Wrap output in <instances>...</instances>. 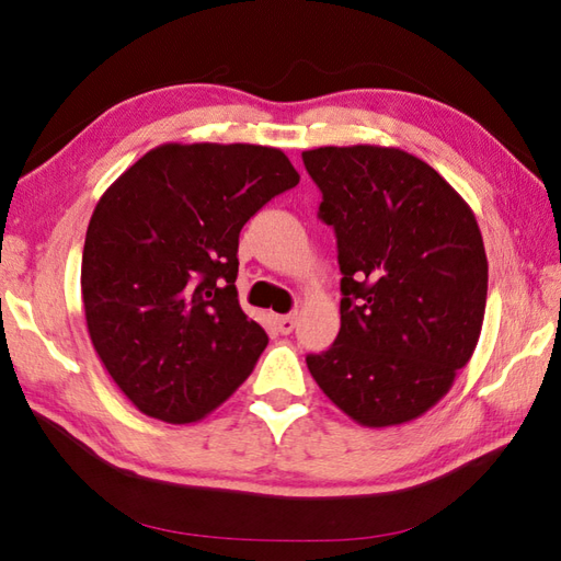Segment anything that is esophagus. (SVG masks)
<instances>
[{
    "label": "esophagus",
    "instance_id": "34e87169",
    "mask_svg": "<svg viewBox=\"0 0 561 561\" xmlns=\"http://www.w3.org/2000/svg\"><path fill=\"white\" fill-rule=\"evenodd\" d=\"M296 313H289V316H279L277 318V330L282 332V335H291L294 328H296Z\"/></svg>",
    "mask_w": 561,
    "mask_h": 561
}]
</instances>
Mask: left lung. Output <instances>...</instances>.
Instances as JSON below:
<instances>
[{
  "label": "left lung",
  "mask_w": 561,
  "mask_h": 561,
  "mask_svg": "<svg viewBox=\"0 0 561 561\" xmlns=\"http://www.w3.org/2000/svg\"><path fill=\"white\" fill-rule=\"evenodd\" d=\"M332 226L340 332L308 354L320 390L364 426L410 422L446 396L478 347L486 304L480 226L432 165L400 149L301 153Z\"/></svg>",
  "instance_id": "obj_1"
}]
</instances>
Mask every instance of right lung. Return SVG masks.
Wrapping results in <instances>:
<instances>
[{
	"label": "right lung",
	"mask_w": 561,
	"mask_h": 561,
	"mask_svg": "<svg viewBox=\"0 0 561 561\" xmlns=\"http://www.w3.org/2000/svg\"><path fill=\"white\" fill-rule=\"evenodd\" d=\"M294 185L279 149L163 145L105 190L83 243V311L137 410L197 422L253 371L267 332L238 306V236Z\"/></svg>",
	"instance_id": "obj_1"
}]
</instances>
